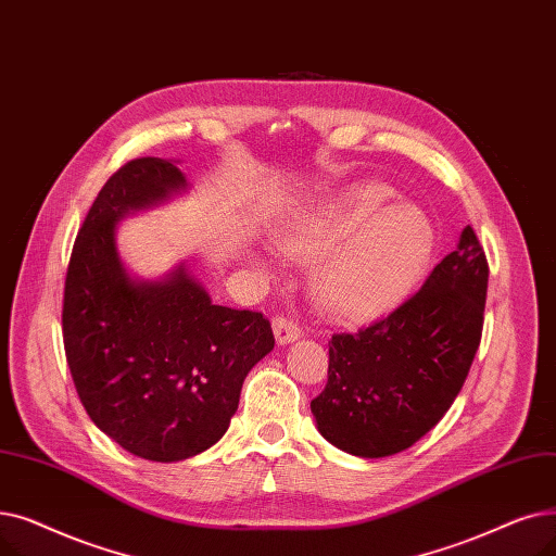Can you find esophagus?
<instances>
[{"mask_svg": "<svg viewBox=\"0 0 556 556\" xmlns=\"http://www.w3.org/2000/svg\"><path fill=\"white\" fill-rule=\"evenodd\" d=\"M271 328H274L276 341L280 343V346H287V343H292L301 337V328L292 319H289V316H276V319L271 321Z\"/></svg>", "mask_w": 556, "mask_h": 556, "instance_id": "34e87169", "label": "esophagus"}]
</instances>
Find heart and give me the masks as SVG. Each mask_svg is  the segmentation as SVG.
<instances>
[{
	"label": "heart",
	"mask_w": 556,
	"mask_h": 556,
	"mask_svg": "<svg viewBox=\"0 0 556 556\" xmlns=\"http://www.w3.org/2000/svg\"><path fill=\"white\" fill-rule=\"evenodd\" d=\"M437 244L420 207L395 205L382 182L330 192L278 235L285 255L316 262L312 299L337 321L362 324L401 305L426 276Z\"/></svg>",
	"instance_id": "1"
}]
</instances>
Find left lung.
I'll list each match as a JSON object with an SVG mask.
<instances>
[{
  "instance_id": "obj_1",
  "label": "left lung",
  "mask_w": 556,
  "mask_h": 556,
  "mask_svg": "<svg viewBox=\"0 0 556 556\" xmlns=\"http://www.w3.org/2000/svg\"><path fill=\"white\" fill-rule=\"evenodd\" d=\"M489 264L466 226L426 285L384 319L332 334L328 384L309 403L321 437L378 459L407 451L451 409L478 353Z\"/></svg>"
}]
</instances>
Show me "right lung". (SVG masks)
Wrapping results in <instances>:
<instances>
[{"label": "right lung", "instance_id": "obj_1", "mask_svg": "<svg viewBox=\"0 0 556 556\" xmlns=\"http://www.w3.org/2000/svg\"><path fill=\"white\" fill-rule=\"evenodd\" d=\"M182 192L176 161L117 169L76 235L63 299L65 355L88 416L130 455L163 464L226 434L244 378L276 343L260 312L215 305L185 262L157 280L126 269L117 224Z\"/></svg>", "mask_w": 556, "mask_h": 556}]
</instances>
